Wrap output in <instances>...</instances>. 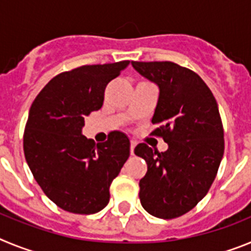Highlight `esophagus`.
Segmentation results:
<instances>
[{"label":"esophagus","instance_id":"esophagus-1","mask_svg":"<svg viewBox=\"0 0 251 251\" xmlns=\"http://www.w3.org/2000/svg\"><path fill=\"white\" fill-rule=\"evenodd\" d=\"M136 145H137V142L136 141H132L130 142V154H134V148H136Z\"/></svg>","mask_w":251,"mask_h":251}]
</instances>
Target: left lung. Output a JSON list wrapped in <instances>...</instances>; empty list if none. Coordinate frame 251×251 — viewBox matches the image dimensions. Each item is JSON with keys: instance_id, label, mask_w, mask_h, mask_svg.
Listing matches in <instances>:
<instances>
[{"instance_id": "obj_1", "label": "left lung", "mask_w": 251, "mask_h": 251, "mask_svg": "<svg viewBox=\"0 0 251 251\" xmlns=\"http://www.w3.org/2000/svg\"><path fill=\"white\" fill-rule=\"evenodd\" d=\"M159 88L151 134L168 145L165 152L139 143L134 153L147 162L139 181V200L148 214L175 219L202 200L217 175L225 141L219 106L195 72L172 61H132Z\"/></svg>"}]
</instances>
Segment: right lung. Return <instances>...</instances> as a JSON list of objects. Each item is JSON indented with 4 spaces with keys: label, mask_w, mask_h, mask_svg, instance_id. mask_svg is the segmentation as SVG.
Masks as SVG:
<instances>
[{
    "label": "right lung",
    "mask_w": 251,
    "mask_h": 251,
    "mask_svg": "<svg viewBox=\"0 0 251 251\" xmlns=\"http://www.w3.org/2000/svg\"><path fill=\"white\" fill-rule=\"evenodd\" d=\"M129 65H83L52 77L30 108L24 152L44 194L68 212L90 215L109 202V187L129 157V139L110 133L95 145L81 134L84 118L100 109L109 81Z\"/></svg>",
    "instance_id": "add662e5"
}]
</instances>
